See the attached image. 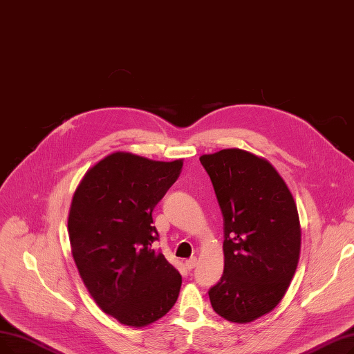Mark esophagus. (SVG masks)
Returning <instances> with one entry per match:
<instances>
[{
    "instance_id": "34e87169",
    "label": "esophagus",
    "mask_w": 354,
    "mask_h": 354,
    "mask_svg": "<svg viewBox=\"0 0 354 354\" xmlns=\"http://www.w3.org/2000/svg\"><path fill=\"white\" fill-rule=\"evenodd\" d=\"M196 262H198L196 257H191V259H188L187 262H185V266H187V268L191 270V269H194V268L196 266Z\"/></svg>"
}]
</instances>
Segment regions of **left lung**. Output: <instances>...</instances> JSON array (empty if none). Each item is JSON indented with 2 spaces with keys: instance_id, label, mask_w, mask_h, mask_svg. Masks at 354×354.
Listing matches in <instances>:
<instances>
[{
  "instance_id": "1",
  "label": "left lung",
  "mask_w": 354,
  "mask_h": 354,
  "mask_svg": "<svg viewBox=\"0 0 354 354\" xmlns=\"http://www.w3.org/2000/svg\"><path fill=\"white\" fill-rule=\"evenodd\" d=\"M199 160L224 217V272L209 301L220 317L248 324L270 313L294 278L301 252L298 208L265 158L233 147Z\"/></svg>"
}]
</instances>
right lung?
Instances as JSON below:
<instances>
[{
    "instance_id": "obj_1",
    "label": "right lung",
    "mask_w": 354,
    "mask_h": 354,
    "mask_svg": "<svg viewBox=\"0 0 354 354\" xmlns=\"http://www.w3.org/2000/svg\"><path fill=\"white\" fill-rule=\"evenodd\" d=\"M183 159L113 151L91 166L68 215L71 250L91 297L129 327H147L175 305L182 278L162 253L151 211L180 175Z\"/></svg>"
}]
</instances>
